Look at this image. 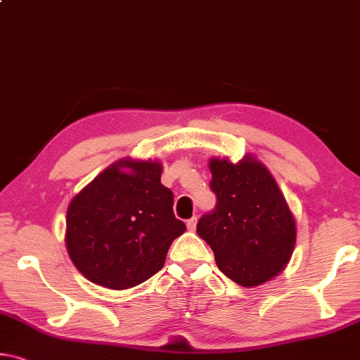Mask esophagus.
<instances>
[{
	"label": "esophagus",
	"mask_w": 360,
	"mask_h": 360,
	"mask_svg": "<svg viewBox=\"0 0 360 360\" xmlns=\"http://www.w3.org/2000/svg\"><path fill=\"white\" fill-rule=\"evenodd\" d=\"M196 224H198V219H196V217H191V219L188 220V222H186L188 230H190V231H195V229H196Z\"/></svg>",
	"instance_id": "34e87169"
}]
</instances>
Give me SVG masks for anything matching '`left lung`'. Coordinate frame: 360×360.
Here are the masks:
<instances>
[{
  "instance_id": "8db88e82",
  "label": "left lung",
  "mask_w": 360,
  "mask_h": 360,
  "mask_svg": "<svg viewBox=\"0 0 360 360\" xmlns=\"http://www.w3.org/2000/svg\"><path fill=\"white\" fill-rule=\"evenodd\" d=\"M214 211L196 231L214 251L220 272L251 288L278 275L296 243V222L272 174L251 154L238 164L209 161Z\"/></svg>"
}]
</instances>
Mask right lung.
<instances>
[{
  "instance_id": "add662e5",
  "label": "right lung",
  "mask_w": 360,
  "mask_h": 360,
  "mask_svg": "<svg viewBox=\"0 0 360 360\" xmlns=\"http://www.w3.org/2000/svg\"><path fill=\"white\" fill-rule=\"evenodd\" d=\"M161 174V162L125 158L72 199L65 246L85 278L127 290L164 267L170 245L186 226L175 219L174 195Z\"/></svg>"
}]
</instances>
